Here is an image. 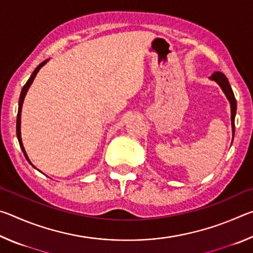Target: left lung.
Masks as SVG:
<instances>
[{"label":"left lung","instance_id":"obj_1","mask_svg":"<svg viewBox=\"0 0 253 253\" xmlns=\"http://www.w3.org/2000/svg\"><path fill=\"white\" fill-rule=\"evenodd\" d=\"M210 79L215 81V83L220 85L222 91L224 92L225 97L228 98V100L230 102V107H231V125H232V132H233V137H234V118H235V114H237V100H235L234 93L232 88L228 81V78L222 74L220 71H215L214 74L210 77Z\"/></svg>","mask_w":253,"mask_h":253}]
</instances>
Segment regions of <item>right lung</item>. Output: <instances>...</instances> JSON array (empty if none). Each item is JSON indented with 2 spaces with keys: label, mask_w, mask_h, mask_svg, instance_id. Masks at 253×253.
I'll return each mask as SVG.
<instances>
[{
  "label": "right lung",
  "mask_w": 253,
  "mask_h": 253,
  "mask_svg": "<svg viewBox=\"0 0 253 253\" xmlns=\"http://www.w3.org/2000/svg\"><path fill=\"white\" fill-rule=\"evenodd\" d=\"M49 61V59H46L45 61H43V62H41L39 66H38L36 69H34V71L32 72V75H31V77H30L29 78V80L27 81V84H25L24 85H23V88H22V91H21V95H20V99H19V109H18V116H16V137H18V140H19V144H20V147H21V149H22V152H23V154H24V156H25V158H27V161L30 163V164L32 165V163L30 162V160H29V157H28V155H27V152H25V149H24V146H23V143H22V138H21V111H22V105H23V101H24V98H25V95H27V92H28V90H29V88H30V85L32 84V83H33V80H34V78H36V76H37V74L38 72H39V70L41 69L42 67H43L46 62ZM33 168H34V165H32ZM36 169V168H34Z\"/></svg>",
  "instance_id": "right-lung-1"
}]
</instances>
